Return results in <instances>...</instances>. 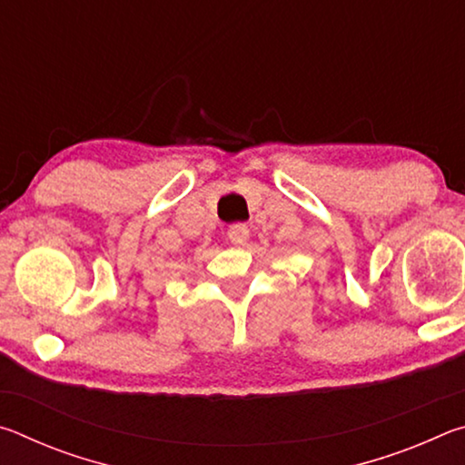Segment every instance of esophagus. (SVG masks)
Here are the masks:
<instances>
[{
  "instance_id": "1",
  "label": "esophagus",
  "mask_w": 465,
  "mask_h": 465,
  "mask_svg": "<svg viewBox=\"0 0 465 465\" xmlns=\"http://www.w3.org/2000/svg\"><path fill=\"white\" fill-rule=\"evenodd\" d=\"M250 238V230L246 223H233L230 225V230H227V240H230L232 243H235V246H243V243L248 242Z\"/></svg>"
}]
</instances>
